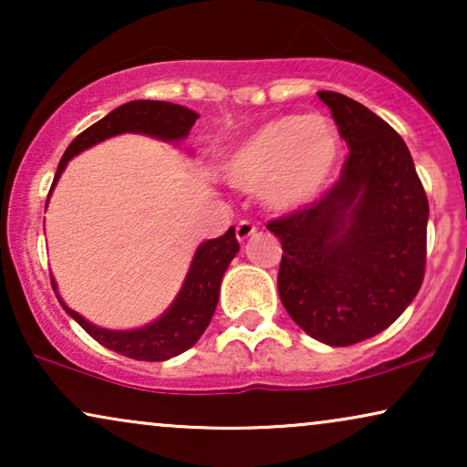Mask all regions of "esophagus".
<instances>
[{
    "instance_id": "esophagus-1",
    "label": "esophagus",
    "mask_w": 467,
    "mask_h": 467,
    "mask_svg": "<svg viewBox=\"0 0 467 467\" xmlns=\"http://www.w3.org/2000/svg\"><path fill=\"white\" fill-rule=\"evenodd\" d=\"M254 232H257V227H254L251 221H240L238 225H235V238H238V242L248 240Z\"/></svg>"
}]
</instances>
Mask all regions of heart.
<instances>
[{
	"instance_id": "b5f03b06",
	"label": "heart",
	"mask_w": 467,
	"mask_h": 467,
	"mask_svg": "<svg viewBox=\"0 0 467 467\" xmlns=\"http://www.w3.org/2000/svg\"><path fill=\"white\" fill-rule=\"evenodd\" d=\"M340 159V133L323 114H283L265 120L223 159L234 187H261L274 210H299L321 197Z\"/></svg>"
}]
</instances>
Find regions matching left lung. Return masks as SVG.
<instances>
[{
    "label": "left lung",
    "mask_w": 467,
    "mask_h": 467,
    "mask_svg": "<svg viewBox=\"0 0 467 467\" xmlns=\"http://www.w3.org/2000/svg\"><path fill=\"white\" fill-rule=\"evenodd\" d=\"M348 157L321 200L267 223L283 244L280 302L315 340L350 347L387 329L425 276L430 203L398 131L359 101L318 91Z\"/></svg>",
    "instance_id": "obj_1"
}]
</instances>
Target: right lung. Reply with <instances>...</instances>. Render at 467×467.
I'll use <instances>...</instances> for the list:
<instances>
[{"label": "right lung", "mask_w": 467, "mask_h": 467, "mask_svg": "<svg viewBox=\"0 0 467 467\" xmlns=\"http://www.w3.org/2000/svg\"><path fill=\"white\" fill-rule=\"evenodd\" d=\"M197 119H200L197 112L184 106L170 104V101L136 99L114 108L110 114H106L104 119L93 123L88 130L72 140V144L63 152L59 168H57L50 193H53L55 184L59 181L61 171L66 170L69 159L78 155V152L91 149V146L104 142L108 138L119 136V133H144V136L165 140V142H181L189 136L191 127L195 125ZM238 251L240 244L235 240L234 227H229L221 238L208 240L197 246L187 278H184L182 289L174 302L157 321L138 329L117 331L88 323L78 312L67 308L59 293H57L55 278H50V283H53L55 296L63 306V310L101 347L130 357V359L165 361L193 347L206 331L210 318L216 310V304H219L223 274H225Z\"/></svg>", "instance_id": "add662e5"}]
</instances>
